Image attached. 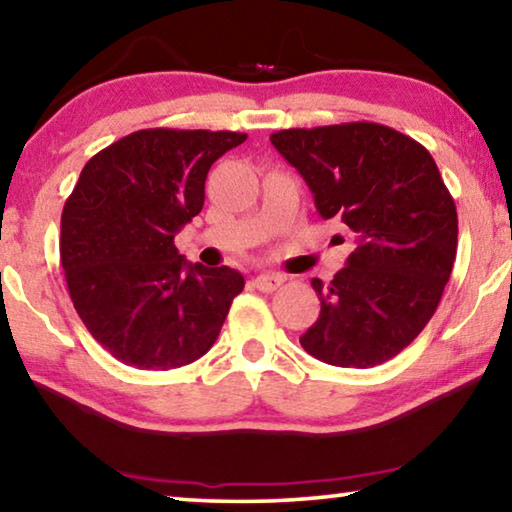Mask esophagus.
Returning <instances> with one entry per match:
<instances>
[{
  "label": "esophagus",
  "mask_w": 512,
  "mask_h": 512,
  "mask_svg": "<svg viewBox=\"0 0 512 512\" xmlns=\"http://www.w3.org/2000/svg\"><path fill=\"white\" fill-rule=\"evenodd\" d=\"M253 285L259 289V292H276V289L282 285V276H276V273H262L253 280Z\"/></svg>",
  "instance_id": "esophagus-1"
}]
</instances>
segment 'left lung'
<instances>
[{"instance_id": "8db88e82", "label": "left lung", "mask_w": 512, "mask_h": 512, "mask_svg": "<svg viewBox=\"0 0 512 512\" xmlns=\"http://www.w3.org/2000/svg\"><path fill=\"white\" fill-rule=\"evenodd\" d=\"M308 183L324 220L340 218L354 253L329 285L301 347L338 368H372L400 354L430 322L451 278L457 211L423 144L393 128L352 121L271 135Z\"/></svg>"}]
</instances>
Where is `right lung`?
Returning <instances> with one entry per match:
<instances>
[{"instance_id": "add662e5", "label": "right lung", "mask_w": 512, "mask_h": 512, "mask_svg": "<svg viewBox=\"0 0 512 512\" xmlns=\"http://www.w3.org/2000/svg\"><path fill=\"white\" fill-rule=\"evenodd\" d=\"M246 133L147 128L82 167L61 213L59 255L87 331L137 370H174L216 342L246 282L190 264L174 234L204 207L211 165Z\"/></svg>"}]
</instances>
